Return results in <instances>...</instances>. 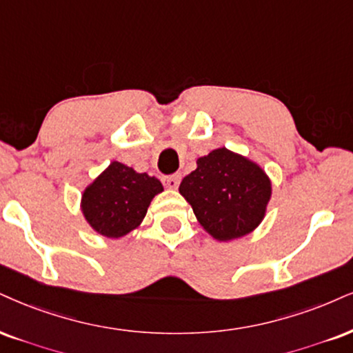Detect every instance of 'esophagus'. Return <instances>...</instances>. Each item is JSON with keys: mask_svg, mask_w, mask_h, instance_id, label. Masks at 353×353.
<instances>
[{"mask_svg": "<svg viewBox=\"0 0 353 353\" xmlns=\"http://www.w3.org/2000/svg\"><path fill=\"white\" fill-rule=\"evenodd\" d=\"M180 180H181L180 175H172V176L165 178L163 183H165V186H167V188H170V190H176L178 185H180Z\"/></svg>", "mask_w": 353, "mask_h": 353, "instance_id": "esophagus-1", "label": "esophagus"}]
</instances>
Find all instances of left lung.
Here are the masks:
<instances>
[{
  "label": "left lung",
  "instance_id": "obj_1",
  "mask_svg": "<svg viewBox=\"0 0 353 353\" xmlns=\"http://www.w3.org/2000/svg\"><path fill=\"white\" fill-rule=\"evenodd\" d=\"M178 191L201 228L216 241L229 242L249 236L262 223L272 180L254 160L219 147L199 157Z\"/></svg>",
  "mask_w": 353,
  "mask_h": 353
}]
</instances>
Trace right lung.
I'll use <instances>...</instances> for the list:
<instances>
[{"label": "right lung", "mask_w": 353, "mask_h": 353, "mask_svg": "<svg viewBox=\"0 0 353 353\" xmlns=\"http://www.w3.org/2000/svg\"><path fill=\"white\" fill-rule=\"evenodd\" d=\"M162 191L155 176L114 160L83 190L80 210L99 236L121 239L142 224L152 199Z\"/></svg>", "instance_id": "1"}]
</instances>
